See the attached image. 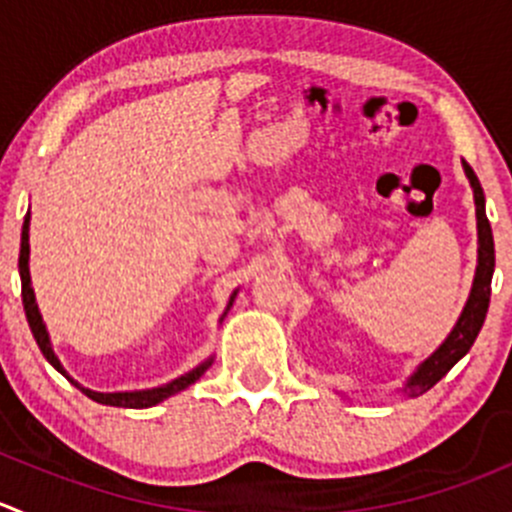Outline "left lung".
<instances>
[{
  "label": "left lung",
  "instance_id": "1",
  "mask_svg": "<svg viewBox=\"0 0 512 512\" xmlns=\"http://www.w3.org/2000/svg\"><path fill=\"white\" fill-rule=\"evenodd\" d=\"M465 177H468L470 187H473V200H475V220H478V265H475L473 287H470L468 302H465L463 312H460L458 322L453 330L448 332L443 342L415 367L413 375L405 380L403 388H398L400 395L405 398H418V395L428 393L435 382L443 380L448 375L450 367L458 360L468 355L473 347L475 337H478L480 327H483L485 315H488L490 305V282H493L495 272V245H493V230H490L488 215H485V195L480 180L475 177L473 167L463 162Z\"/></svg>",
  "mask_w": 512,
  "mask_h": 512
}]
</instances>
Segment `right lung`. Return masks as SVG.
Returning a JSON list of instances; mask_svg holds the SVG:
<instances>
[{
	"label": "right lung",
	"instance_id": "right-lung-1",
	"mask_svg": "<svg viewBox=\"0 0 512 512\" xmlns=\"http://www.w3.org/2000/svg\"><path fill=\"white\" fill-rule=\"evenodd\" d=\"M19 280H22L24 315H27L29 330H32V335H34V340H37V345H39V350H42V355L47 357V362L54 367V370L62 372V375L67 377L69 382H74V385H77V388L82 390V393L87 395L89 400H94V403L112 405V408H135V410L152 408V405L162 403V400L172 398V395H177V393H182V390H185V388H190L192 382H197L202 375H205L207 367H210L212 360H215V357L210 355L205 362H200V365H197V367H192L190 372H185V375H180V377H175V380L165 382V385H157V388L124 390V393H97V390L82 388V385H79L77 380H72V377L67 375L64 365H62V362H59V357L54 355V347H52V340H49L47 325H44L42 312H39V307H37V297H34L32 277H29V212H27V217H24L22 245H19ZM235 297H237V290L230 295V302H227L225 312H222V317H220V322L225 320L227 310H230V307H232Z\"/></svg>",
	"mask_w": 512,
	"mask_h": 512
}]
</instances>
